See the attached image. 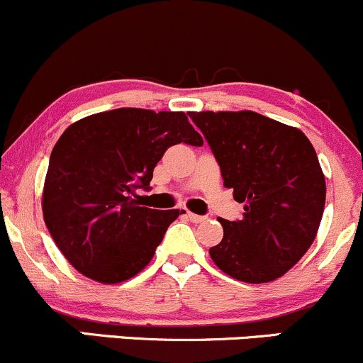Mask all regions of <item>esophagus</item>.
Returning a JSON list of instances; mask_svg holds the SVG:
<instances>
[{
    "label": "esophagus",
    "instance_id": "obj_1",
    "mask_svg": "<svg viewBox=\"0 0 363 363\" xmlns=\"http://www.w3.org/2000/svg\"><path fill=\"white\" fill-rule=\"evenodd\" d=\"M189 219L192 223H202V221H206V216H199V214H194V213H189Z\"/></svg>",
    "mask_w": 363,
    "mask_h": 363
}]
</instances>
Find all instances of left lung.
Wrapping results in <instances>:
<instances>
[{
	"instance_id": "8db88e82",
	"label": "left lung",
	"mask_w": 363,
	"mask_h": 363,
	"mask_svg": "<svg viewBox=\"0 0 363 363\" xmlns=\"http://www.w3.org/2000/svg\"><path fill=\"white\" fill-rule=\"evenodd\" d=\"M189 116L243 203L242 219H219L225 236L209 250L214 264L245 283L279 278L303 257L323 219L325 182L311 140L254 111Z\"/></svg>"
}]
</instances>
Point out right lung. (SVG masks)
Here are the masks:
<instances>
[{
  "instance_id": "right-lung-1",
  "label": "right lung",
  "mask_w": 363,
  "mask_h": 363,
  "mask_svg": "<svg viewBox=\"0 0 363 363\" xmlns=\"http://www.w3.org/2000/svg\"><path fill=\"white\" fill-rule=\"evenodd\" d=\"M201 147L185 113L120 108L77 121L50 157L43 194L48 230L77 271L121 283L152 259L180 209L142 207L152 171L171 145Z\"/></svg>"
}]
</instances>
